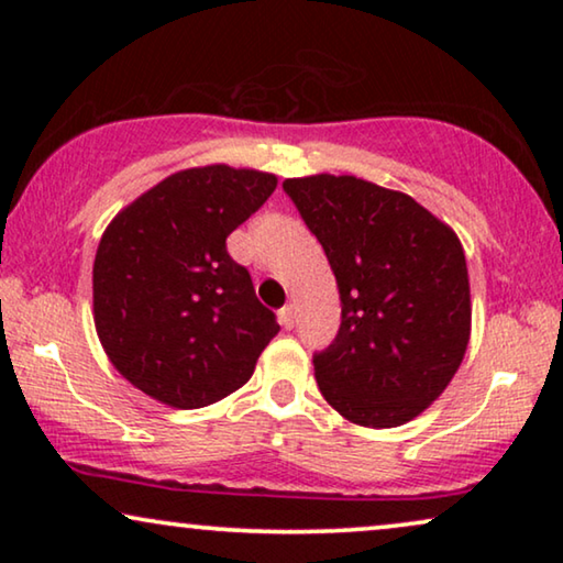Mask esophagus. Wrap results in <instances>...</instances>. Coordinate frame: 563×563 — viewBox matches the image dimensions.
Listing matches in <instances>:
<instances>
[{
  "label": "esophagus",
  "instance_id": "1",
  "mask_svg": "<svg viewBox=\"0 0 563 563\" xmlns=\"http://www.w3.org/2000/svg\"><path fill=\"white\" fill-rule=\"evenodd\" d=\"M279 322H282V325L284 328H295V307H291V305H284L282 307V310H279Z\"/></svg>",
  "mask_w": 563,
  "mask_h": 563
}]
</instances>
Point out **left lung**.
<instances>
[{
	"mask_svg": "<svg viewBox=\"0 0 563 563\" xmlns=\"http://www.w3.org/2000/svg\"><path fill=\"white\" fill-rule=\"evenodd\" d=\"M282 187L341 291V328L312 356L322 397L356 426H402L449 387L466 353L472 299L456 233L412 197L356 176Z\"/></svg>",
	"mask_w": 563,
	"mask_h": 563,
	"instance_id": "obj_1",
	"label": "left lung"
}]
</instances>
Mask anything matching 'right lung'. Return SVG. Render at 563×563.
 I'll return each mask as SVG.
<instances>
[{"instance_id":"right-lung-1","label":"right lung","mask_w":563,"mask_h":563,"mask_svg":"<svg viewBox=\"0 0 563 563\" xmlns=\"http://www.w3.org/2000/svg\"><path fill=\"white\" fill-rule=\"evenodd\" d=\"M276 189L251 168H189L156 184L104 230L95 258V325L130 384L179 410L251 379L279 333L228 235Z\"/></svg>"}]
</instances>
